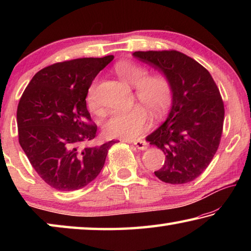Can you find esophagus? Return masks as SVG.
<instances>
[{"instance_id":"esophagus-1","label":"esophagus","mask_w":251,"mask_h":251,"mask_svg":"<svg viewBox=\"0 0 251 251\" xmlns=\"http://www.w3.org/2000/svg\"><path fill=\"white\" fill-rule=\"evenodd\" d=\"M134 145L137 147L139 151H145L147 148V143L145 141H143V139H138V141H135Z\"/></svg>"}]
</instances>
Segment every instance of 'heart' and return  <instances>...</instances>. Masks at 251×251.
I'll list each match as a JSON object with an SVG mask.
<instances>
[{
	"label": "heart",
	"mask_w": 251,
	"mask_h": 251,
	"mask_svg": "<svg viewBox=\"0 0 251 251\" xmlns=\"http://www.w3.org/2000/svg\"><path fill=\"white\" fill-rule=\"evenodd\" d=\"M115 72L122 80L136 87L137 99L155 116L167 112L173 100V86L166 76L163 74L148 76L145 67L129 61L117 63ZM86 100L92 110L99 108L94 85L88 90ZM150 124L151 118L147 110L138 105L129 110H114L104 124V131L108 137L133 139L142 135Z\"/></svg>",
	"instance_id": "obj_1"
}]
</instances>
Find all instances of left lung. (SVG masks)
Segmentation results:
<instances>
[{"instance_id": "1", "label": "left lung", "mask_w": 251, "mask_h": 251, "mask_svg": "<svg viewBox=\"0 0 251 251\" xmlns=\"http://www.w3.org/2000/svg\"><path fill=\"white\" fill-rule=\"evenodd\" d=\"M133 56L164 74L173 86L167 120L146 137L166 156L155 175L168 184L192 181L210 164L222 137L225 108L217 85L205 67L177 50Z\"/></svg>"}]
</instances>
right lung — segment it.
Wrapping results in <instances>:
<instances>
[{
  "label": "right lung",
  "mask_w": 251,
  "mask_h": 251,
  "mask_svg": "<svg viewBox=\"0 0 251 251\" xmlns=\"http://www.w3.org/2000/svg\"><path fill=\"white\" fill-rule=\"evenodd\" d=\"M113 55L56 63L33 76L18 106L19 142L46 184L63 192L80 189L100 173L115 141L83 147L97 126L86 107L88 88Z\"/></svg>",
  "instance_id": "add662e5"
}]
</instances>
